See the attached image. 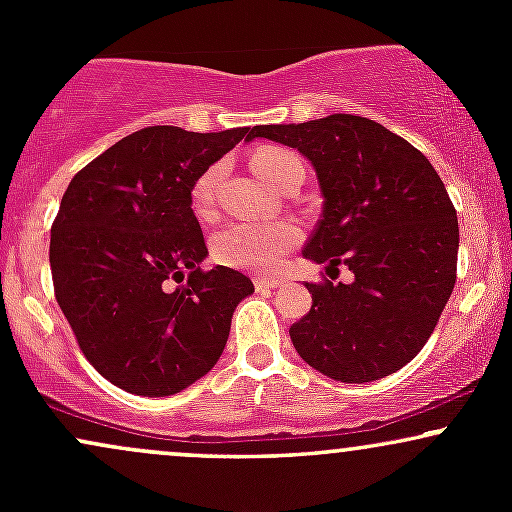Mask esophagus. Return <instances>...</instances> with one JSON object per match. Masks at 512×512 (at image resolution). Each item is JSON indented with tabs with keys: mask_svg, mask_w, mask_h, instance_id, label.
Here are the masks:
<instances>
[{
	"mask_svg": "<svg viewBox=\"0 0 512 512\" xmlns=\"http://www.w3.org/2000/svg\"><path fill=\"white\" fill-rule=\"evenodd\" d=\"M279 286V279H269V276H255V289L257 291H272Z\"/></svg>",
	"mask_w": 512,
	"mask_h": 512,
	"instance_id": "esophagus-1",
	"label": "esophagus"
}]
</instances>
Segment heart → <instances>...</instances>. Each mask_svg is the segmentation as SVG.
Here are the masks:
<instances>
[{
    "mask_svg": "<svg viewBox=\"0 0 512 512\" xmlns=\"http://www.w3.org/2000/svg\"><path fill=\"white\" fill-rule=\"evenodd\" d=\"M298 161L291 151L286 149H260L252 156V170L264 182L276 185L279 175L289 163ZM219 182V168L204 170L192 185V209L199 216H207L214 204V190ZM301 240V231L289 221H272V223H228L216 233L211 240L216 262L226 267L252 269V272H269L276 264L284 260V255L291 248H296Z\"/></svg>",
    "mask_w": 512,
    "mask_h": 512,
    "instance_id": "1",
    "label": "heart"
}]
</instances>
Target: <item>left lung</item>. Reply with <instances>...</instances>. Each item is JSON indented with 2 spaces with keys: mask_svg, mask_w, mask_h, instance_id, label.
<instances>
[{
  "mask_svg": "<svg viewBox=\"0 0 512 512\" xmlns=\"http://www.w3.org/2000/svg\"><path fill=\"white\" fill-rule=\"evenodd\" d=\"M252 137L291 146L313 163L325 202L303 255L354 274L351 284H305L313 308L289 330L298 354L342 383H370L407 366L436 330L457 279V211L436 168L361 115L260 125Z\"/></svg>",
  "mask_w": 512,
  "mask_h": 512,
  "instance_id": "8db88e82",
  "label": "left lung"
}]
</instances>
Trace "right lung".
I'll use <instances>...</instances> for the list:
<instances>
[{
    "instance_id": "right-lung-1",
    "label": "right lung",
    "mask_w": 512,
    "mask_h": 512,
    "mask_svg": "<svg viewBox=\"0 0 512 512\" xmlns=\"http://www.w3.org/2000/svg\"><path fill=\"white\" fill-rule=\"evenodd\" d=\"M240 139L252 129L144 127L64 192L50 236L55 298L88 363L120 390L168 397L207 375L255 291L236 269L199 267L207 243L190 197Z\"/></svg>"
}]
</instances>
